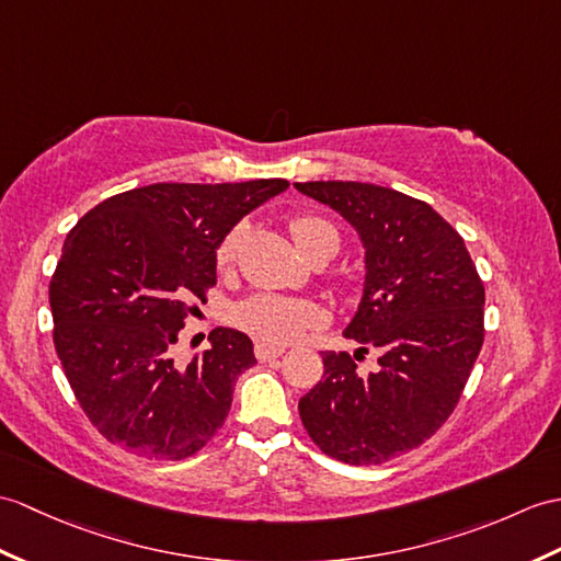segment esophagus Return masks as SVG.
Returning a JSON list of instances; mask_svg holds the SVG:
<instances>
[{
  "label": "esophagus",
  "instance_id": "1",
  "mask_svg": "<svg viewBox=\"0 0 561 561\" xmlns=\"http://www.w3.org/2000/svg\"><path fill=\"white\" fill-rule=\"evenodd\" d=\"M282 354H284L282 346H272V344H265V342H257V344H255V358H257L260 363H270V360L279 358Z\"/></svg>",
  "mask_w": 561,
  "mask_h": 561
}]
</instances>
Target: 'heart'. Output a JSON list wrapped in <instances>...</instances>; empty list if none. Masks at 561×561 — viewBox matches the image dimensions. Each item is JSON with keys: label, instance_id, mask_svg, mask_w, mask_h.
Returning a JSON list of instances; mask_svg holds the SVG:
<instances>
[{"label": "heart", "instance_id": "1", "mask_svg": "<svg viewBox=\"0 0 561 561\" xmlns=\"http://www.w3.org/2000/svg\"><path fill=\"white\" fill-rule=\"evenodd\" d=\"M291 237L298 245V251L304 255L310 253L312 245L320 239L336 233L334 227L328 219L316 217V215H301L291 219ZM241 241V227L227 233V239L219 243L217 249V263L229 265L233 255H237ZM239 328H243L249 334H253L257 342H265L272 346L289 344L298 336H304L310 328H316L320 322V310L304 298H291V296H277V294H257L245 298L239 304L237 312Z\"/></svg>", "mask_w": 561, "mask_h": 561}]
</instances>
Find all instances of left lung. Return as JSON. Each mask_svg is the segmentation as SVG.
<instances>
[{"label":"left lung","mask_w":561,"mask_h":561,"mask_svg":"<svg viewBox=\"0 0 561 561\" xmlns=\"http://www.w3.org/2000/svg\"><path fill=\"white\" fill-rule=\"evenodd\" d=\"M332 207L366 251V277L346 340L324 351L322 380L298 401L304 427L328 457L375 466L421 447L459 403L483 346L485 289L466 243L423 201L360 181L294 184ZM373 347L378 370L355 360Z\"/></svg>","instance_id":"1"}]
</instances>
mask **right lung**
Here are the masks:
<instances>
[{"label": "right lung", "mask_w": 561, "mask_h": 561, "mask_svg": "<svg viewBox=\"0 0 561 561\" xmlns=\"http://www.w3.org/2000/svg\"><path fill=\"white\" fill-rule=\"evenodd\" d=\"M289 188L152 184L102 201L64 241L49 282L55 348L73 394L102 437L146 459L179 461L225 423L253 342L215 328L210 348L176 366L191 301L217 284V249L255 207Z\"/></svg>", "instance_id": "obj_1"}]
</instances>
